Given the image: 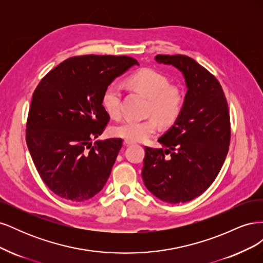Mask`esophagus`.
I'll use <instances>...</instances> for the list:
<instances>
[{
	"label": "esophagus",
	"instance_id": "esophagus-1",
	"mask_svg": "<svg viewBox=\"0 0 263 263\" xmlns=\"http://www.w3.org/2000/svg\"><path fill=\"white\" fill-rule=\"evenodd\" d=\"M124 144H125V146H129V145H133L134 144V141H130V140H124Z\"/></svg>",
	"mask_w": 263,
	"mask_h": 263
}]
</instances>
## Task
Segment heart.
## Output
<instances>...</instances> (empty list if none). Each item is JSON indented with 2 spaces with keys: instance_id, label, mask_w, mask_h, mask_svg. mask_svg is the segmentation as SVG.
Here are the masks:
<instances>
[{
  "instance_id": "1",
  "label": "heart",
  "mask_w": 263,
  "mask_h": 263,
  "mask_svg": "<svg viewBox=\"0 0 263 263\" xmlns=\"http://www.w3.org/2000/svg\"><path fill=\"white\" fill-rule=\"evenodd\" d=\"M128 83L149 98L146 114L150 117L141 121L127 119L115 125L110 133L113 136L130 141H145L155 135L159 123L170 126L180 117L185 103L182 87L170 84L169 79L158 71L144 68L128 78ZM102 105L112 118L122 114V87L117 83L108 84L102 94Z\"/></svg>"
}]
</instances>
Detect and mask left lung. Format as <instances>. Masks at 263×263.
Returning <instances> with one entry per match:
<instances>
[{
  "label": "left lung",
  "mask_w": 263,
  "mask_h": 263,
  "mask_svg": "<svg viewBox=\"0 0 263 263\" xmlns=\"http://www.w3.org/2000/svg\"><path fill=\"white\" fill-rule=\"evenodd\" d=\"M185 78L187 92L180 117L158 139L165 149L145 147L141 170L146 187L159 200L192 201L210 187L226 159L230 116L224 91L209 70L184 54H158Z\"/></svg>",
  "instance_id": "1"
}]
</instances>
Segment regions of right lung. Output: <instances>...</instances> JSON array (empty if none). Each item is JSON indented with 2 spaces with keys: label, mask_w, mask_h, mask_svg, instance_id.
I'll return each instance as SVG.
<instances>
[{
  "label": "right lung",
  "mask_w": 263,
  "mask_h": 263,
  "mask_svg": "<svg viewBox=\"0 0 263 263\" xmlns=\"http://www.w3.org/2000/svg\"><path fill=\"white\" fill-rule=\"evenodd\" d=\"M136 59L128 55H76L37 85L26 123V142L39 176L51 192L84 202L104 187L121 138L98 140L109 115L102 94Z\"/></svg>",
  "instance_id": "add662e5"
}]
</instances>
